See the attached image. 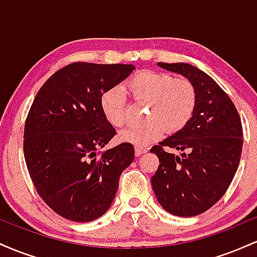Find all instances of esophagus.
Masks as SVG:
<instances>
[{
    "label": "esophagus",
    "mask_w": 257,
    "mask_h": 257,
    "mask_svg": "<svg viewBox=\"0 0 257 257\" xmlns=\"http://www.w3.org/2000/svg\"><path fill=\"white\" fill-rule=\"evenodd\" d=\"M147 151H149V149H147V147H144V146H135V155H137V156L143 155V153H146Z\"/></svg>",
    "instance_id": "obj_1"
}]
</instances>
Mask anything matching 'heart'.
<instances>
[{
  "instance_id": "b5f03b06",
  "label": "heart",
  "mask_w": 257,
  "mask_h": 257,
  "mask_svg": "<svg viewBox=\"0 0 257 257\" xmlns=\"http://www.w3.org/2000/svg\"><path fill=\"white\" fill-rule=\"evenodd\" d=\"M125 89L134 99L149 102L143 124L131 125L119 132V140L135 146H146L163 137L166 129L175 133L190 122L197 102L192 82L185 77L174 78L170 73L144 70L126 81ZM100 107L113 126L125 123L126 93L122 87L106 89L100 96Z\"/></svg>"
}]
</instances>
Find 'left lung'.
Masks as SVG:
<instances>
[{
  "label": "left lung",
  "mask_w": 257,
  "mask_h": 257,
  "mask_svg": "<svg viewBox=\"0 0 257 257\" xmlns=\"http://www.w3.org/2000/svg\"><path fill=\"white\" fill-rule=\"evenodd\" d=\"M157 65L190 79L197 102L190 122L151 149L159 159L151 178L153 192L168 213L196 216L219 202L234 178L243 149L240 117L229 96L202 70L185 63Z\"/></svg>",
  "instance_id": "obj_1"
}]
</instances>
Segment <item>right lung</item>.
I'll list each match as a JSON object with an SVG mask.
<instances>
[{
    "instance_id": "1",
    "label": "right lung",
    "mask_w": 257,
    "mask_h": 257,
    "mask_svg": "<svg viewBox=\"0 0 257 257\" xmlns=\"http://www.w3.org/2000/svg\"><path fill=\"white\" fill-rule=\"evenodd\" d=\"M133 70L131 64L73 63L51 76L35 96L24 129L26 167L41 198L64 219L89 222L102 216L134 159L129 143L98 156L116 134L100 96Z\"/></svg>"
}]
</instances>
